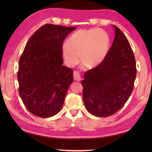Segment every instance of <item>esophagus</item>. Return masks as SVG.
Segmentation results:
<instances>
[{"label":"esophagus","instance_id":"1","mask_svg":"<svg viewBox=\"0 0 152 152\" xmlns=\"http://www.w3.org/2000/svg\"><path fill=\"white\" fill-rule=\"evenodd\" d=\"M74 80L76 81H80L82 79L80 76V74L78 72L76 71L74 72Z\"/></svg>","mask_w":152,"mask_h":152}]
</instances>
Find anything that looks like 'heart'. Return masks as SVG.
<instances>
[{"label": "heart", "mask_w": 152, "mask_h": 152, "mask_svg": "<svg viewBox=\"0 0 152 152\" xmlns=\"http://www.w3.org/2000/svg\"><path fill=\"white\" fill-rule=\"evenodd\" d=\"M110 45L107 33L101 29H80L72 35L63 46L66 63L73 66L78 62L79 54L82 64L94 68L106 58Z\"/></svg>", "instance_id": "obj_1"}]
</instances>
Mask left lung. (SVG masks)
Listing matches in <instances>:
<instances>
[{
    "label": "left lung",
    "instance_id": "8db88e82",
    "mask_svg": "<svg viewBox=\"0 0 152 152\" xmlns=\"http://www.w3.org/2000/svg\"><path fill=\"white\" fill-rule=\"evenodd\" d=\"M115 39L102 63L84 74L83 101L94 116L106 117L124 106L132 94L136 78L134 54L128 40L117 27Z\"/></svg>",
    "mask_w": 152,
    "mask_h": 152
}]
</instances>
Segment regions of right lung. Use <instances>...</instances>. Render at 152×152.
I'll return each mask as SVG.
<instances>
[{
  "mask_svg": "<svg viewBox=\"0 0 152 152\" xmlns=\"http://www.w3.org/2000/svg\"><path fill=\"white\" fill-rule=\"evenodd\" d=\"M75 27L46 24L33 33L19 60V93L27 110L47 118L60 112L73 71L63 66L62 44Z\"/></svg>",
  "mask_w": 152,
  "mask_h": 152,
  "instance_id": "right-lung-1",
  "label": "right lung"
}]
</instances>
